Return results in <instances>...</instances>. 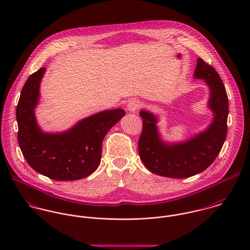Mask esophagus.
Here are the masks:
<instances>
[{
  "instance_id": "obj_1",
  "label": "esophagus",
  "mask_w": 250,
  "mask_h": 250,
  "mask_svg": "<svg viewBox=\"0 0 250 250\" xmlns=\"http://www.w3.org/2000/svg\"><path fill=\"white\" fill-rule=\"evenodd\" d=\"M141 102L138 100V99H133L131 100L128 105H127V109L130 111V112H136L138 110V108H140L141 107Z\"/></svg>"
}]
</instances>
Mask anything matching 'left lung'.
I'll list each match as a JSON object with an SVG mask.
<instances>
[{"mask_svg": "<svg viewBox=\"0 0 250 250\" xmlns=\"http://www.w3.org/2000/svg\"><path fill=\"white\" fill-rule=\"evenodd\" d=\"M194 79L204 80L210 89L208 107L213 120L202 132L180 143H167L161 138L159 118L148 110H141L143 133L139 154L143 165L154 174L169 178H188L208 168L219 154L227 135L228 97L225 86L214 67L197 60Z\"/></svg>", "mask_w": 250, "mask_h": 250, "instance_id": "obj_1", "label": "left lung"}]
</instances>
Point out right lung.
<instances>
[{
	"instance_id": "obj_1",
	"label": "right lung",
	"mask_w": 250,
	"mask_h": 250,
	"mask_svg": "<svg viewBox=\"0 0 250 250\" xmlns=\"http://www.w3.org/2000/svg\"><path fill=\"white\" fill-rule=\"evenodd\" d=\"M46 68L25 83L16 107L18 143L36 172L57 181L85 178L98 167L102 143L110 128L124 115L122 108L107 109L80 120L64 132H43L36 120L40 83Z\"/></svg>"
}]
</instances>
